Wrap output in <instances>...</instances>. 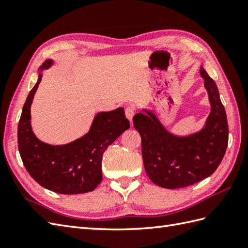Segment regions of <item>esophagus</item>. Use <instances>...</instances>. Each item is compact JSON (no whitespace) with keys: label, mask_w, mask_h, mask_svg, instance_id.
<instances>
[{"label":"esophagus","mask_w":248,"mask_h":248,"mask_svg":"<svg viewBox=\"0 0 248 248\" xmlns=\"http://www.w3.org/2000/svg\"><path fill=\"white\" fill-rule=\"evenodd\" d=\"M124 113H125V117H127L130 120V123H132L133 116L135 114V108L133 107V105H130V107H128L127 108H125Z\"/></svg>","instance_id":"34e87169"}]
</instances>
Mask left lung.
Masks as SVG:
<instances>
[{"label":"left lung","mask_w":248,"mask_h":248,"mask_svg":"<svg viewBox=\"0 0 248 248\" xmlns=\"http://www.w3.org/2000/svg\"><path fill=\"white\" fill-rule=\"evenodd\" d=\"M200 76L211 104L204 127L198 132L178 136L165 129L154 112L133 117L141 138V155L147 176L156 186L179 188L211 176L222 162L228 145L227 116L214 80L200 67Z\"/></svg>","instance_id":"obj_1"}]
</instances>
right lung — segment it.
<instances>
[{"instance_id":"right-lung-1","label":"right lung","mask_w":248,"mask_h":248,"mask_svg":"<svg viewBox=\"0 0 248 248\" xmlns=\"http://www.w3.org/2000/svg\"><path fill=\"white\" fill-rule=\"evenodd\" d=\"M53 64L46 60L40 71ZM31 88L23 105L18 125V148L31 177L41 186L60 194L92 192L102 180V155L118 136L130 128L123 108L94 116L92 127L82 138L66 145H49L36 138L31 127V105L41 81Z\"/></svg>"}]
</instances>
